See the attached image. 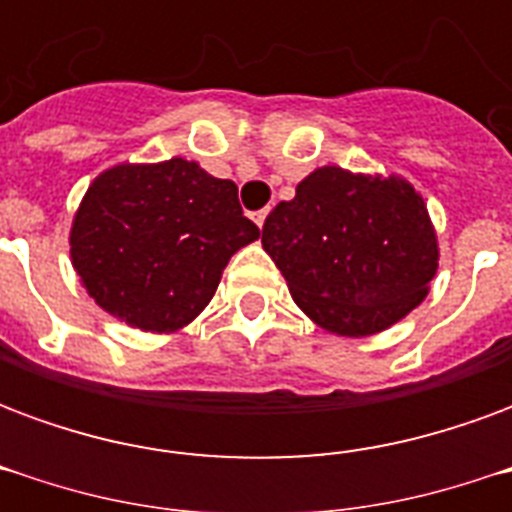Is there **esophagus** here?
I'll use <instances>...</instances> for the list:
<instances>
[{"label":"esophagus","instance_id":"1","mask_svg":"<svg viewBox=\"0 0 512 512\" xmlns=\"http://www.w3.org/2000/svg\"><path fill=\"white\" fill-rule=\"evenodd\" d=\"M252 219H255L257 227H263V224H266V219H268V208H263V211H257L255 216H252Z\"/></svg>","mask_w":512,"mask_h":512}]
</instances>
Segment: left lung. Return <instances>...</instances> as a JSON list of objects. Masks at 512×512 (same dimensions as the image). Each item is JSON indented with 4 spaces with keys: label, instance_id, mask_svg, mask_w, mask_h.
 Segmentation results:
<instances>
[{
    "label": "left lung",
    "instance_id": "obj_1",
    "mask_svg": "<svg viewBox=\"0 0 512 512\" xmlns=\"http://www.w3.org/2000/svg\"><path fill=\"white\" fill-rule=\"evenodd\" d=\"M299 310L340 337H370L419 307L439 268L428 205L400 175L326 164L263 224Z\"/></svg>",
    "mask_w": 512,
    "mask_h": 512
}]
</instances>
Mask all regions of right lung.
Instances as JSON below:
<instances>
[{"label": "right lung", "mask_w": 512, "mask_h": 512, "mask_svg": "<svg viewBox=\"0 0 512 512\" xmlns=\"http://www.w3.org/2000/svg\"><path fill=\"white\" fill-rule=\"evenodd\" d=\"M260 238L233 180L197 161H120L73 213L71 263L87 296L131 329L175 334L200 315L230 257Z\"/></svg>", "instance_id": "add662e5"}]
</instances>
